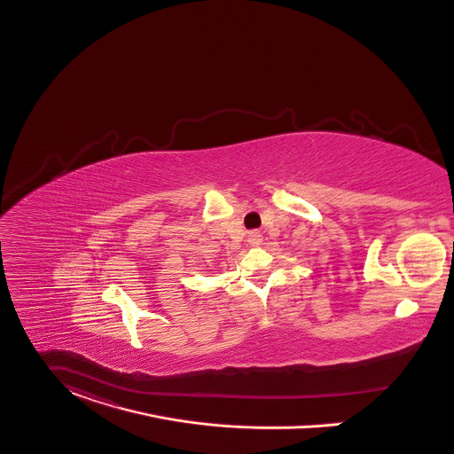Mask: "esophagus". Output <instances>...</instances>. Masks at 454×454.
<instances>
[{
    "label": "esophagus",
    "mask_w": 454,
    "mask_h": 454,
    "mask_svg": "<svg viewBox=\"0 0 454 454\" xmlns=\"http://www.w3.org/2000/svg\"><path fill=\"white\" fill-rule=\"evenodd\" d=\"M262 241H263L262 232H258V231H251V232H249V236H247V242H249L251 246H260Z\"/></svg>",
    "instance_id": "1"
}]
</instances>
